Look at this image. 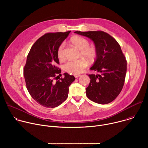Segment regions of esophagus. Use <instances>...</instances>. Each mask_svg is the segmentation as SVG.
I'll use <instances>...</instances> for the list:
<instances>
[{
	"mask_svg": "<svg viewBox=\"0 0 148 148\" xmlns=\"http://www.w3.org/2000/svg\"><path fill=\"white\" fill-rule=\"evenodd\" d=\"M74 76L75 78H78V77H79L80 76V74H74Z\"/></svg>",
	"mask_w": 148,
	"mask_h": 148,
	"instance_id": "1",
	"label": "esophagus"
}]
</instances>
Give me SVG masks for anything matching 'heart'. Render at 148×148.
Here are the masks:
<instances>
[{
    "label": "heart",
    "mask_w": 148,
    "mask_h": 148,
    "mask_svg": "<svg viewBox=\"0 0 148 148\" xmlns=\"http://www.w3.org/2000/svg\"><path fill=\"white\" fill-rule=\"evenodd\" d=\"M71 43L81 50L80 55L90 61H94L97 56V50L94 46L90 45L89 41L82 37L76 36L70 40ZM65 43L62 42L57 49V56L60 60L64 58ZM88 66L87 62L84 59L77 60H69L64 65L65 71L71 74H79L82 73Z\"/></svg>",
    "instance_id": "1"
}]
</instances>
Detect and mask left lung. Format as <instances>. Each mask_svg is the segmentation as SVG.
<instances>
[{
  "instance_id": "1",
  "label": "left lung",
  "mask_w": 148,
  "mask_h": 148,
  "mask_svg": "<svg viewBox=\"0 0 148 148\" xmlns=\"http://www.w3.org/2000/svg\"><path fill=\"white\" fill-rule=\"evenodd\" d=\"M75 33L91 39L97 56L90 70L98 74H89L90 82L86 95L91 101L107 104L113 101L123 88L126 73V60L116 40L102 31L79 32Z\"/></svg>"
}]
</instances>
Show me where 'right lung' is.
<instances>
[{
	"label": "right lung",
	"instance_id": "obj_1",
	"mask_svg": "<svg viewBox=\"0 0 148 148\" xmlns=\"http://www.w3.org/2000/svg\"><path fill=\"white\" fill-rule=\"evenodd\" d=\"M71 31L48 33L34 43L27 55L23 74L27 89L32 97L40 105L46 108H54L68 97L69 87L75 80L68 73L61 76L57 65L58 46Z\"/></svg>",
	"mask_w": 148,
	"mask_h": 148
}]
</instances>
